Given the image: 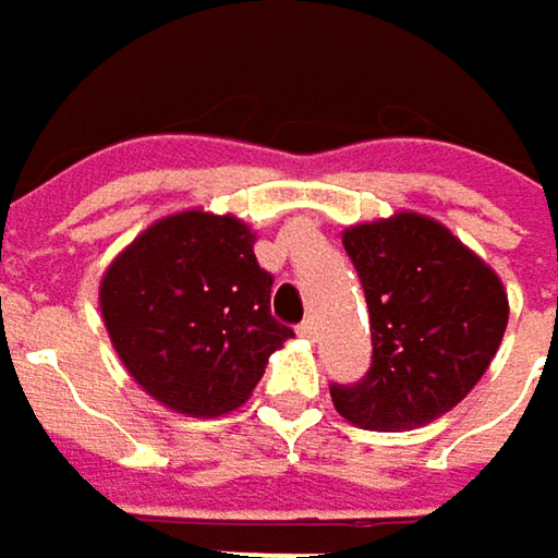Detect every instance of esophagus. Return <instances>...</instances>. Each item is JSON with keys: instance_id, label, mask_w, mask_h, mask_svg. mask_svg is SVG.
I'll use <instances>...</instances> for the list:
<instances>
[{"instance_id": "1", "label": "esophagus", "mask_w": 558, "mask_h": 558, "mask_svg": "<svg viewBox=\"0 0 558 558\" xmlns=\"http://www.w3.org/2000/svg\"><path fill=\"white\" fill-rule=\"evenodd\" d=\"M316 329H319V326H316L313 319H303V323L296 326V332H300L303 339H316Z\"/></svg>"}]
</instances>
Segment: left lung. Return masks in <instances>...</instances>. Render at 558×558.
I'll return each instance as SVG.
<instances>
[{
    "mask_svg": "<svg viewBox=\"0 0 558 558\" xmlns=\"http://www.w3.org/2000/svg\"><path fill=\"white\" fill-rule=\"evenodd\" d=\"M372 319V368L332 385L362 429L400 433L449 413L488 372L507 329L501 278L446 226L420 213L342 232Z\"/></svg>",
    "mask_w": 558,
    "mask_h": 558,
    "instance_id": "1",
    "label": "left lung"
}]
</instances>
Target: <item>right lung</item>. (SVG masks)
Wrapping results in <instances>:
<instances>
[{"instance_id":"right-lung-1","label":"right lung","mask_w":558,"mask_h":558,"mask_svg":"<svg viewBox=\"0 0 558 558\" xmlns=\"http://www.w3.org/2000/svg\"><path fill=\"white\" fill-rule=\"evenodd\" d=\"M235 216L186 209L148 226L102 275L99 306L129 375L165 407L219 416L248 400L293 329Z\"/></svg>"}]
</instances>
